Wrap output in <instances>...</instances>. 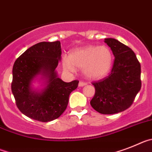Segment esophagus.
<instances>
[{
  "label": "esophagus",
  "mask_w": 152,
  "mask_h": 152,
  "mask_svg": "<svg viewBox=\"0 0 152 152\" xmlns=\"http://www.w3.org/2000/svg\"><path fill=\"white\" fill-rule=\"evenodd\" d=\"M86 82H83V81H80V83H79V86H84L86 85Z\"/></svg>",
  "instance_id": "34e87169"
}]
</instances>
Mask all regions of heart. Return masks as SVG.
<instances>
[{
    "instance_id": "b5f03b06",
    "label": "heart",
    "mask_w": 152,
    "mask_h": 152,
    "mask_svg": "<svg viewBox=\"0 0 152 152\" xmlns=\"http://www.w3.org/2000/svg\"><path fill=\"white\" fill-rule=\"evenodd\" d=\"M113 55L105 46H87L76 49L63 58V66L67 71H74L75 67L83 69L84 72L91 79H101L110 71Z\"/></svg>"
}]
</instances>
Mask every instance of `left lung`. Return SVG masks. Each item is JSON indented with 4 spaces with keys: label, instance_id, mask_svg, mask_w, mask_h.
<instances>
[{
    "label": "left lung",
    "instance_id": "8db88e82",
    "mask_svg": "<svg viewBox=\"0 0 152 152\" xmlns=\"http://www.w3.org/2000/svg\"><path fill=\"white\" fill-rule=\"evenodd\" d=\"M105 43L113 51L114 63L109 76L92 82L96 92L90 104L101 114H115L129 109L141 89V65L126 45L113 38Z\"/></svg>",
    "mask_w": 152,
    "mask_h": 152
}]
</instances>
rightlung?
<instances>
[{
    "mask_svg": "<svg viewBox=\"0 0 152 152\" xmlns=\"http://www.w3.org/2000/svg\"><path fill=\"white\" fill-rule=\"evenodd\" d=\"M61 53L60 41L40 42L16 60L11 90L19 110L29 118L42 122L59 118L66 109L69 94L77 88L78 80L65 83L57 77L56 68ZM38 75L46 80L47 86L41 92L31 87Z\"/></svg>",
    "mask_w": 152,
    "mask_h": 152,
    "instance_id": "1",
    "label": "right lung"
}]
</instances>
